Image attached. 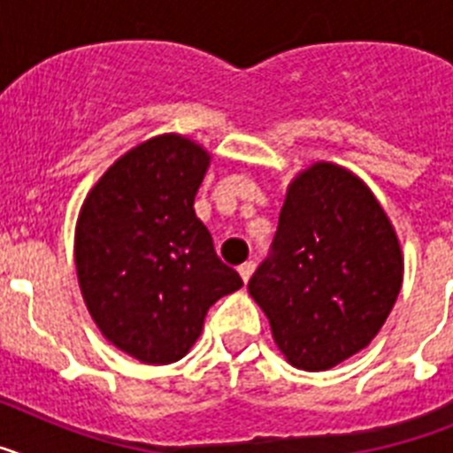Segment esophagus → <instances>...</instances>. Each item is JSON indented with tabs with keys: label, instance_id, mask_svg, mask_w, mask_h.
<instances>
[{
	"label": "esophagus",
	"instance_id": "1",
	"mask_svg": "<svg viewBox=\"0 0 453 453\" xmlns=\"http://www.w3.org/2000/svg\"><path fill=\"white\" fill-rule=\"evenodd\" d=\"M254 270H256V263L254 261H247V263H242V265L238 267V272H240V276H242V281H250L251 279V274H254Z\"/></svg>",
	"mask_w": 453,
	"mask_h": 453
}]
</instances>
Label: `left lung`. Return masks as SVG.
<instances>
[{
  "instance_id": "obj_1",
  "label": "left lung",
  "mask_w": 453,
  "mask_h": 453,
  "mask_svg": "<svg viewBox=\"0 0 453 453\" xmlns=\"http://www.w3.org/2000/svg\"><path fill=\"white\" fill-rule=\"evenodd\" d=\"M402 276L397 235L370 188L342 167L315 163L288 188L250 295L288 361L318 372L370 345Z\"/></svg>"
}]
</instances>
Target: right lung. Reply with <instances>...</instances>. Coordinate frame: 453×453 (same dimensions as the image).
Wrapping results in <instances>:
<instances>
[{
	"instance_id": "obj_1",
	"label": "right lung",
	"mask_w": 453,
	"mask_h": 453,
	"mask_svg": "<svg viewBox=\"0 0 453 453\" xmlns=\"http://www.w3.org/2000/svg\"><path fill=\"white\" fill-rule=\"evenodd\" d=\"M206 167L192 140L158 135L108 167L79 215L74 254L88 311L142 363L183 358L208 308L242 286L192 208Z\"/></svg>"
}]
</instances>
